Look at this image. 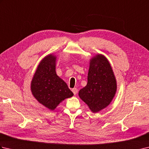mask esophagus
<instances>
[{
	"label": "esophagus",
	"mask_w": 149,
	"mask_h": 149,
	"mask_svg": "<svg viewBox=\"0 0 149 149\" xmlns=\"http://www.w3.org/2000/svg\"><path fill=\"white\" fill-rule=\"evenodd\" d=\"M72 92L74 93V95H76V94H77V89L76 88H73V89L72 90Z\"/></svg>",
	"instance_id": "34e87169"
}]
</instances>
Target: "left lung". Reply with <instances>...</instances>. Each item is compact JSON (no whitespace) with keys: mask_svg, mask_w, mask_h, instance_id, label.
Returning a JSON list of instances; mask_svg holds the SVG:
<instances>
[{"mask_svg":"<svg viewBox=\"0 0 149 149\" xmlns=\"http://www.w3.org/2000/svg\"><path fill=\"white\" fill-rule=\"evenodd\" d=\"M117 89L116 81L108 60L102 54L90 59L86 86L79 91V96L93 113L109 105Z\"/></svg>","mask_w":149,"mask_h":149,"instance_id":"1","label":"left lung"}]
</instances>
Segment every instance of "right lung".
<instances>
[{
	"mask_svg": "<svg viewBox=\"0 0 149 149\" xmlns=\"http://www.w3.org/2000/svg\"><path fill=\"white\" fill-rule=\"evenodd\" d=\"M56 56H45L38 66L31 83L34 97L50 110H54L60 102L74 95L67 84L56 72Z\"/></svg>",
	"mask_w": 149,
	"mask_h": 149,
	"instance_id": "add662e5",
	"label": "right lung"
}]
</instances>
